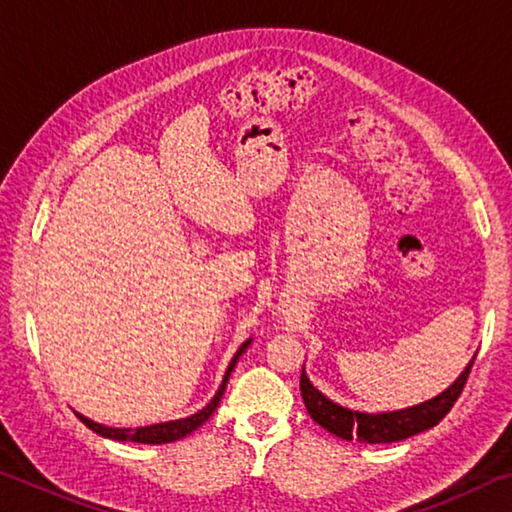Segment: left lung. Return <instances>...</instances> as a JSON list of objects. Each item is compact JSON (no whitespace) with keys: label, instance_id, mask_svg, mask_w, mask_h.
<instances>
[{"label":"left lung","instance_id":"1","mask_svg":"<svg viewBox=\"0 0 512 512\" xmlns=\"http://www.w3.org/2000/svg\"><path fill=\"white\" fill-rule=\"evenodd\" d=\"M472 363L474 359L467 363L465 370L458 375V379L447 388V391L431 397V400L422 404L391 413L350 411L341 404L327 400V397L311 384L305 368H302L300 375V393L311 418L329 433H334V436H339L343 440H359V443L370 445L397 443V440L411 438L415 433L436 427V424L452 411V406L458 400V395H461L467 377H470Z\"/></svg>","mask_w":512,"mask_h":512}]
</instances>
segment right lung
<instances>
[{"instance_id":"right-lung-1","label":"right lung","mask_w":512,"mask_h":512,"mask_svg":"<svg viewBox=\"0 0 512 512\" xmlns=\"http://www.w3.org/2000/svg\"><path fill=\"white\" fill-rule=\"evenodd\" d=\"M250 341H253V339H248L246 343H241V348L237 350L235 357H232L230 366H228V370H225V375H223L219 391H216V395L212 397L210 404L203 406V409L198 411V413L189 415V418H180V420H171V422H160V424H149V427H137V429L106 427V424L94 422L90 418H85V415H81V413H79V418H81V422L85 424V427H90L94 433H99V436L112 438V440H124V443H126V440H131V443H144V445H164V443H173V440L185 438V436H189V433L201 427V424L216 411V406H219L221 397H223L225 386H228L230 372L235 370L241 354L248 350Z\"/></svg>"}]
</instances>
